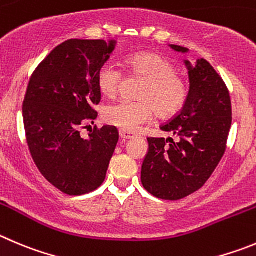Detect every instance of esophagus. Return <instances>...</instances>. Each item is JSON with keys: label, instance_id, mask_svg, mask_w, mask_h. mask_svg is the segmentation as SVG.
<instances>
[{"label": "esophagus", "instance_id": "esophagus-1", "mask_svg": "<svg viewBox=\"0 0 256 256\" xmlns=\"http://www.w3.org/2000/svg\"><path fill=\"white\" fill-rule=\"evenodd\" d=\"M118 134H120V138L122 140L132 139L134 136H135V134L130 132V131H126V130H120V131H118Z\"/></svg>", "mask_w": 256, "mask_h": 256}]
</instances>
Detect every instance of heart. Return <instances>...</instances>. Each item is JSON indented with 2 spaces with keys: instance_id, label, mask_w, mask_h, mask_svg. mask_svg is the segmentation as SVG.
Here are the masks:
<instances>
[{
  "instance_id": "obj_1",
  "label": "heart",
  "mask_w": 256,
  "mask_h": 256,
  "mask_svg": "<svg viewBox=\"0 0 256 256\" xmlns=\"http://www.w3.org/2000/svg\"><path fill=\"white\" fill-rule=\"evenodd\" d=\"M131 74L144 78L138 97L139 101L122 100L104 108L107 124L121 130L134 131L149 122L154 111L170 117L180 111L188 100L187 82L176 74V66L166 56L156 52H135L125 59ZM122 70L114 60L102 64L97 73V86L102 96L114 98L120 90Z\"/></svg>"
}]
</instances>
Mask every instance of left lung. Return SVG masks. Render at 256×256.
Returning <instances> with one entry per match:
<instances>
[{
    "label": "left lung",
    "mask_w": 256,
    "mask_h": 256,
    "mask_svg": "<svg viewBox=\"0 0 256 256\" xmlns=\"http://www.w3.org/2000/svg\"><path fill=\"white\" fill-rule=\"evenodd\" d=\"M186 66L190 84L187 102L160 126L176 139L148 138L149 152L142 166V186L160 200H182L208 180L225 154L232 122L230 92L214 66L204 59L196 66L186 60Z\"/></svg>",
    "instance_id": "1"
}]
</instances>
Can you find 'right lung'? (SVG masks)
<instances>
[{
	"instance_id": "add662e5",
	"label": "right lung",
	"mask_w": 256,
	"mask_h": 256,
	"mask_svg": "<svg viewBox=\"0 0 256 256\" xmlns=\"http://www.w3.org/2000/svg\"><path fill=\"white\" fill-rule=\"evenodd\" d=\"M114 44L66 40L50 52L28 80L22 104L28 150L44 178L66 194L97 190L118 142L114 126L94 128L88 138L80 135L83 124H93L97 117V73Z\"/></svg>"
}]
</instances>
